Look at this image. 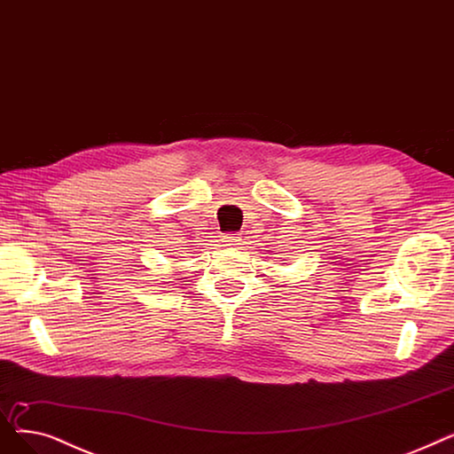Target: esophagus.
Masks as SVG:
<instances>
[{"instance_id": "1", "label": "esophagus", "mask_w": 454, "mask_h": 454, "mask_svg": "<svg viewBox=\"0 0 454 454\" xmlns=\"http://www.w3.org/2000/svg\"><path fill=\"white\" fill-rule=\"evenodd\" d=\"M222 242H225V246L234 247V246H239V244H240V236H236V234H225Z\"/></svg>"}]
</instances>
